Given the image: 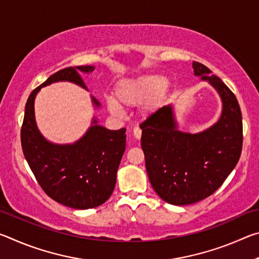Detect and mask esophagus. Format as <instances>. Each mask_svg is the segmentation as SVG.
<instances>
[{"label":"esophagus","mask_w":259,"mask_h":259,"mask_svg":"<svg viewBox=\"0 0 259 259\" xmlns=\"http://www.w3.org/2000/svg\"><path fill=\"white\" fill-rule=\"evenodd\" d=\"M134 136L136 139H140V137H142V129H140L139 126L134 128Z\"/></svg>","instance_id":"esophagus-1"}]
</instances>
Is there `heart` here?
<instances>
[{"instance_id": "1", "label": "heart", "mask_w": 259, "mask_h": 259, "mask_svg": "<svg viewBox=\"0 0 259 259\" xmlns=\"http://www.w3.org/2000/svg\"><path fill=\"white\" fill-rule=\"evenodd\" d=\"M169 90V82L160 75H142L133 78H125L115 87L116 103L108 99L109 112L120 114L122 107L130 108L143 104V113L146 115L155 113L164 103Z\"/></svg>"}]
</instances>
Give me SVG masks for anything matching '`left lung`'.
I'll use <instances>...</instances> for the list:
<instances>
[{"instance_id":"obj_1","label":"left lung","mask_w":259,"mask_h":259,"mask_svg":"<svg viewBox=\"0 0 259 259\" xmlns=\"http://www.w3.org/2000/svg\"><path fill=\"white\" fill-rule=\"evenodd\" d=\"M201 80L208 81L223 103L222 115L198 134L178 129L171 105L140 124L142 147L152 187L170 204L186 205L208 198L235 168L242 151V114L238 99L203 64L193 61Z\"/></svg>"}]
</instances>
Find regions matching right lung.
Segmentation results:
<instances>
[{"label": "right lung", "instance_id": "add662e5", "mask_svg": "<svg viewBox=\"0 0 259 259\" xmlns=\"http://www.w3.org/2000/svg\"><path fill=\"white\" fill-rule=\"evenodd\" d=\"M94 66L60 69L29 95L21 126V147L35 178L46 194L58 203L74 209H90L106 202L116 183V172L125 151V129L108 130L93 125L74 144L58 145L41 135L35 122L34 100L41 88L59 81L82 87V73H91ZM96 107L100 104L91 97Z\"/></svg>", "mask_w": 259, "mask_h": 259}]
</instances>
